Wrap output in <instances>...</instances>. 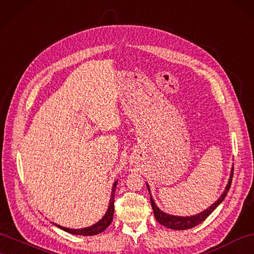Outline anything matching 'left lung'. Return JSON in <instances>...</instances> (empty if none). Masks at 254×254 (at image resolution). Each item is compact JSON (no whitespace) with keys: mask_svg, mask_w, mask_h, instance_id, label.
<instances>
[{"mask_svg":"<svg viewBox=\"0 0 254 254\" xmlns=\"http://www.w3.org/2000/svg\"><path fill=\"white\" fill-rule=\"evenodd\" d=\"M233 176H234V168L232 169V175H231V178H230V181H228L226 188H225V190L223 191V194L221 195L220 198L216 200L212 206H210L207 210H205V211L196 214V215L175 216V215L167 214V213L163 212L162 210L158 209V207L155 205V202H154V200L152 199V196H151V205H152V208H153L154 215H155L157 222L162 225L166 226V227L171 228V230H189V228H191V227L200 224L201 222L205 221L208 218V216L211 214L213 210L216 207H218L222 201L224 200L225 196L228 193V190H230L232 180H233ZM147 189H148V191H150V188H148V185H147Z\"/></svg>","mask_w":254,"mask_h":254,"instance_id":"left-lung-1","label":"left lung"}]
</instances>
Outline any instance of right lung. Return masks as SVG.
Instances as JSON below:
<instances>
[{
    "mask_svg": "<svg viewBox=\"0 0 254 254\" xmlns=\"http://www.w3.org/2000/svg\"><path fill=\"white\" fill-rule=\"evenodd\" d=\"M116 184L117 182L114 183L113 189H112V194H111V199H110V205L108 208V211L104 214L103 218L97 222L96 224L91 225L89 227H85V228H80V230H71V228H66L63 227L60 225H57L61 230H64L67 233L73 234V235H82V236H94V235L100 234L102 233L106 228L112 223L113 221V214H114V196H115V189H116Z\"/></svg>",
    "mask_w": 254,
    "mask_h": 254,
    "instance_id": "1",
    "label": "right lung"
}]
</instances>
